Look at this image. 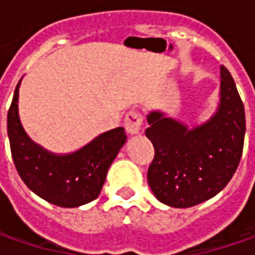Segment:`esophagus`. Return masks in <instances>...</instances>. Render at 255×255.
<instances>
[{"label":"esophagus","instance_id":"34e87169","mask_svg":"<svg viewBox=\"0 0 255 255\" xmlns=\"http://www.w3.org/2000/svg\"><path fill=\"white\" fill-rule=\"evenodd\" d=\"M143 115L137 111H130L125 118V128L130 134H136L142 130Z\"/></svg>","mask_w":255,"mask_h":255}]
</instances>
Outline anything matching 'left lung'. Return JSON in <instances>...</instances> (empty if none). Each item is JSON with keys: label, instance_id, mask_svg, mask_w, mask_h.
<instances>
[{"label": "left lung", "instance_id": "left-lung-1", "mask_svg": "<svg viewBox=\"0 0 255 255\" xmlns=\"http://www.w3.org/2000/svg\"><path fill=\"white\" fill-rule=\"evenodd\" d=\"M146 136L154 147L147 170L153 194L186 209L220 193L236 173L244 146L246 113L234 79L221 66V102L210 121L194 129L152 112Z\"/></svg>", "mask_w": 255, "mask_h": 255}]
</instances>
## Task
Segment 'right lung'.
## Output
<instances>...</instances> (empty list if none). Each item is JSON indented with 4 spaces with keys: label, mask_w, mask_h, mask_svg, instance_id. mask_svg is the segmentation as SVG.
Segmentation results:
<instances>
[{
    "label": "right lung",
    "mask_w": 255,
    "mask_h": 255,
    "mask_svg": "<svg viewBox=\"0 0 255 255\" xmlns=\"http://www.w3.org/2000/svg\"><path fill=\"white\" fill-rule=\"evenodd\" d=\"M21 82V81H19ZM8 109V137L18 174L44 200L59 207H78L95 200L102 190L106 173L121 150L123 128L102 133L81 150L56 156L45 152L25 134L18 118V88Z\"/></svg>",
    "instance_id": "add662e5"
}]
</instances>
